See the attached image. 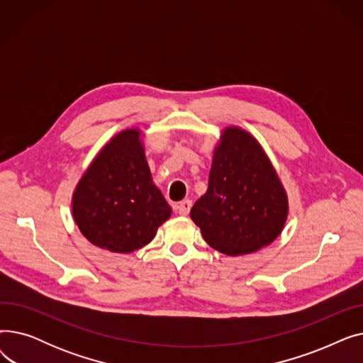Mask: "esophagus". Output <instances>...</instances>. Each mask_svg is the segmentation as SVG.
Here are the masks:
<instances>
[{
	"instance_id": "esophagus-1",
	"label": "esophagus",
	"mask_w": 363,
	"mask_h": 363,
	"mask_svg": "<svg viewBox=\"0 0 363 363\" xmlns=\"http://www.w3.org/2000/svg\"><path fill=\"white\" fill-rule=\"evenodd\" d=\"M191 206H193V201L191 200H184L178 204V213L181 216H188L189 211H191Z\"/></svg>"
}]
</instances>
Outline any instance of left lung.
I'll use <instances>...</instances> for the list:
<instances>
[{"label": "left lung", "instance_id": "obj_1", "mask_svg": "<svg viewBox=\"0 0 363 363\" xmlns=\"http://www.w3.org/2000/svg\"><path fill=\"white\" fill-rule=\"evenodd\" d=\"M204 241L228 256L274 242L289 216V197L259 141L238 126L222 130L208 186L191 208Z\"/></svg>", "mask_w": 363, "mask_h": 363}]
</instances>
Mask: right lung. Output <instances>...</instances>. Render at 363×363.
Segmentation results:
<instances>
[{"label": "right lung", "mask_w": 363, "mask_h": 363, "mask_svg": "<svg viewBox=\"0 0 363 363\" xmlns=\"http://www.w3.org/2000/svg\"><path fill=\"white\" fill-rule=\"evenodd\" d=\"M170 213L152 182L138 128L121 130L100 150L72 197V215L82 235L111 253L147 245Z\"/></svg>", "instance_id": "obj_1"}]
</instances>
